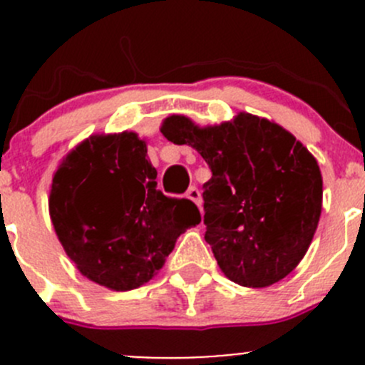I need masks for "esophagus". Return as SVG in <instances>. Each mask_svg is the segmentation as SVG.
<instances>
[{
    "instance_id": "obj_1",
    "label": "esophagus",
    "mask_w": 365,
    "mask_h": 365,
    "mask_svg": "<svg viewBox=\"0 0 365 365\" xmlns=\"http://www.w3.org/2000/svg\"><path fill=\"white\" fill-rule=\"evenodd\" d=\"M187 197H189L190 201H194V203L201 208V192L197 187H189V190H187Z\"/></svg>"
}]
</instances>
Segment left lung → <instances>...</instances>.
Wrapping results in <instances>:
<instances>
[{"mask_svg":"<svg viewBox=\"0 0 365 365\" xmlns=\"http://www.w3.org/2000/svg\"><path fill=\"white\" fill-rule=\"evenodd\" d=\"M160 132L201 153L205 240L230 281L264 288L284 279L311 245L322 215L323 180L309 150L277 123L240 113L200 128L165 118Z\"/></svg>","mask_w":365,"mask_h":365,"instance_id":"obj_1","label":"left lung"}]
</instances>
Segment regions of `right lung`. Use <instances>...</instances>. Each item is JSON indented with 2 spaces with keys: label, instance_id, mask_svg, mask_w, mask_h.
<instances>
[{
  "label": "right lung",
  "instance_id": "1",
  "mask_svg": "<svg viewBox=\"0 0 365 365\" xmlns=\"http://www.w3.org/2000/svg\"><path fill=\"white\" fill-rule=\"evenodd\" d=\"M157 171L134 132L93 135L61 162L49 212L58 238L79 272L97 284L128 292L160 270L197 206L157 189Z\"/></svg>",
  "mask_w": 365,
  "mask_h": 365
}]
</instances>
